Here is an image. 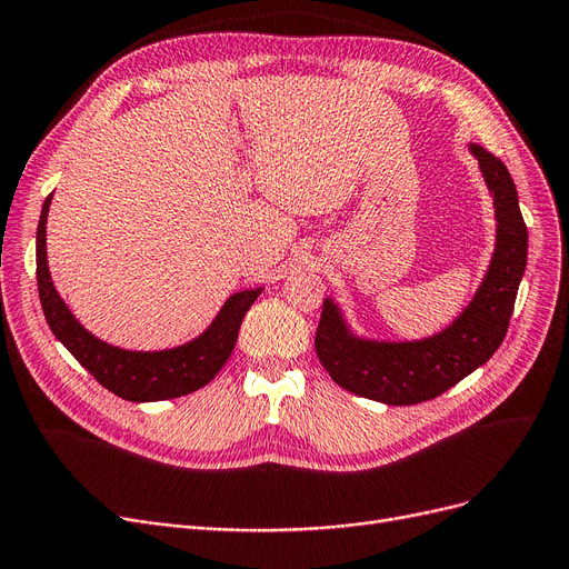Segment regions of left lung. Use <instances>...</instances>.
Returning <instances> with one entry per match:
<instances>
[{
	"label": "left lung",
	"mask_w": 569,
	"mask_h": 569,
	"mask_svg": "<svg viewBox=\"0 0 569 569\" xmlns=\"http://www.w3.org/2000/svg\"><path fill=\"white\" fill-rule=\"evenodd\" d=\"M471 151L479 158L497 217V247L481 289L452 327L416 343L359 340L327 299L315 350L343 390L388 406L422 403L458 385L502 346L528 263V226L507 166L483 147L471 144Z\"/></svg>",
	"instance_id": "obj_1"
}]
</instances>
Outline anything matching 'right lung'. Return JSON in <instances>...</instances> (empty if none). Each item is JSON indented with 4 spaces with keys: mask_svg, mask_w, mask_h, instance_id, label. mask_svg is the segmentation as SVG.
Masks as SVG:
<instances>
[{
    "mask_svg": "<svg viewBox=\"0 0 569 569\" xmlns=\"http://www.w3.org/2000/svg\"><path fill=\"white\" fill-rule=\"evenodd\" d=\"M51 196L43 200L37 226V284L39 301L47 322L60 343L74 355L81 367L102 388L128 401H163L189 395L208 385L229 361L244 312L252 308L259 291H240L223 303L212 327L174 350L163 352H130L111 348L90 336L67 310L51 282L47 263V217Z\"/></svg>",
    "mask_w": 569,
    "mask_h": 569,
    "instance_id": "right-lung-1",
    "label": "right lung"
}]
</instances>
